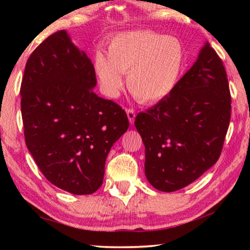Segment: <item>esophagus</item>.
Here are the masks:
<instances>
[{
  "label": "esophagus",
  "mask_w": 250,
  "mask_h": 250,
  "mask_svg": "<svg viewBox=\"0 0 250 250\" xmlns=\"http://www.w3.org/2000/svg\"><path fill=\"white\" fill-rule=\"evenodd\" d=\"M126 116H128V119H129L130 124L133 125L134 119H135V111H134V110L133 109L126 110Z\"/></svg>",
  "instance_id": "esophagus-1"
}]
</instances>
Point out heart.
I'll return each mask as SVG.
<instances>
[{
  "mask_svg": "<svg viewBox=\"0 0 250 250\" xmlns=\"http://www.w3.org/2000/svg\"><path fill=\"white\" fill-rule=\"evenodd\" d=\"M185 65L183 44L174 36L152 31L117 34L108 45V54L98 49L94 69L104 95L116 98L124 86V74L135 98L154 103L174 90Z\"/></svg>",
  "mask_w": 250,
  "mask_h": 250,
  "instance_id": "obj_1",
  "label": "heart"
}]
</instances>
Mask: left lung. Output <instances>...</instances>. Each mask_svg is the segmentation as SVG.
<instances>
[{"instance_id":"8db88e82","label":"left lung","mask_w":250,"mask_h":250,"mask_svg":"<svg viewBox=\"0 0 250 250\" xmlns=\"http://www.w3.org/2000/svg\"><path fill=\"white\" fill-rule=\"evenodd\" d=\"M230 104L223 62L206 42L174 90L135 117L146 146V176L153 188L177 191L216 163L229 125Z\"/></svg>"}]
</instances>
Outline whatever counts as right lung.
I'll return each mask as SVG.
<instances>
[{
	"label": "right lung",
	"instance_id": "right-lung-1",
	"mask_svg": "<svg viewBox=\"0 0 250 250\" xmlns=\"http://www.w3.org/2000/svg\"><path fill=\"white\" fill-rule=\"evenodd\" d=\"M96 84L91 61L64 29L32 53L21 86L27 149L50 183L75 195L100 188L109 151L129 128L125 110L97 96Z\"/></svg>",
	"mask_w": 250,
	"mask_h": 250
}]
</instances>
